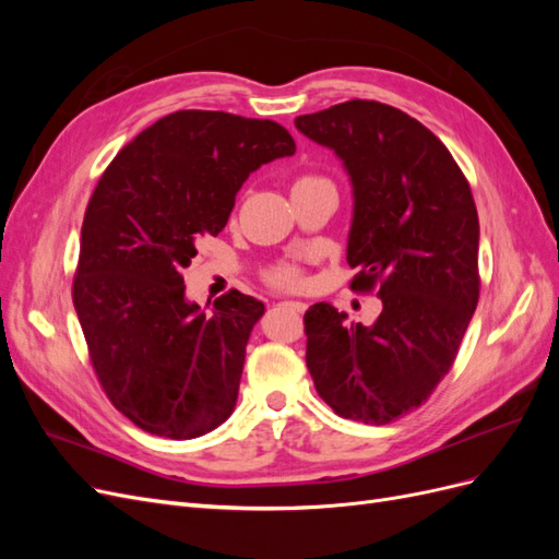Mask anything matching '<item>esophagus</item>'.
<instances>
[{"instance_id": "34e87169", "label": "esophagus", "mask_w": 559, "mask_h": 559, "mask_svg": "<svg viewBox=\"0 0 559 559\" xmlns=\"http://www.w3.org/2000/svg\"><path fill=\"white\" fill-rule=\"evenodd\" d=\"M282 306H284V308H289V310H294V312H298V314H302V312L308 310V306H306V302H302V300H284Z\"/></svg>"}]
</instances>
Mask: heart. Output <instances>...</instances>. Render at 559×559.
I'll return each mask as SVG.
<instances>
[{"instance_id":"b5f03b06","label":"heart","mask_w":559,"mask_h":559,"mask_svg":"<svg viewBox=\"0 0 559 559\" xmlns=\"http://www.w3.org/2000/svg\"><path fill=\"white\" fill-rule=\"evenodd\" d=\"M314 181H324V179H317V177H300L294 181V189L296 186H302V183H314ZM273 280L282 286H294L298 284V270L296 267H280L277 273L273 275Z\"/></svg>"}]
</instances>
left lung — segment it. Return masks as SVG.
<instances>
[{
	"label": "left lung",
	"mask_w": 559,
	"mask_h": 559,
	"mask_svg": "<svg viewBox=\"0 0 559 559\" xmlns=\"http://www.w3.org/2000/svg\"><path fill=\"white\" fill-rule=\"evenodd\" d=\"M343 160L352 183V289L378 284L373 326L314 302L306 361L319 396L347 419L386 425L419 408L448 373L478 306V212L445 144L415 118L349 99L296 118Z\"/></svg>",
	"instance_id": "8db88e82"
}]
</instances>
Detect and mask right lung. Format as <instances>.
Wrapping results in <instances>:
<instances>
[{"instance_id":"add662e5","label":"right lung","mask_w":559,"mask_h":559,"mask_svg":"<svg viewBox=\"0 0 559 559\" xmlns=\"http://www.w3.org/2000/svg\"><path fill=\"white\" fill-rule=\"evenodd\" d=\"M294 154L275 121L186 109L140 132L97 181L74 308L109 401L140 429L186 441L230 417L265 306L233 289L200 310L183 270L224 230L247 177Z\"/></svg>"}]
</instances>
